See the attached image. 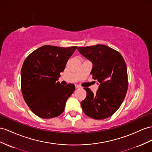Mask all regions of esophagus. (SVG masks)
I'll list each match as a JSON object with an SVG mask.
<instances>
[{"label":"esophagus","mask_w":152,"mask_h":152,"mask_svg":"<svg viewBox=\"0 0 152 152\" xmlns=\"http://www.w3.org/2000/svg\"><path fill=\"white\" fill-rule=\"evenodd\" d=\"M76 88L79 89V88H81V87L79 85H76Z\"/></svg>","instance_id":"1"}]
</instances>
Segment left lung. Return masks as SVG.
<instances>
[{"label":"left lung","instance_id":"left-lung-1","mask_svg":"<svg viewBox=\"0 0 152 152\" xmlns=\"http://www.w3.org/2000/svg\"><path fill=\"white\" fill-rule=\"evenodd\" d=\"M83 56L91 60V75L100 83L94 94L84 88L87 96L81 103L84 113L95 119L109 118L118 110L128 90L127 67L121 54L105 45L77 48Z\"/></svg>","mask_w":152,"mask_h":152}]
</instances>
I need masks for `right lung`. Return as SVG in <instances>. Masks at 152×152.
I'll return each mask as SVG.
<instances>
[{
    "instance_id": "1",
    "label": "right lung",
    "mask_w": 152,
    "mask_h": 152,
    "mask_svg": "<svg viewBox=\"0 0 152 152\" xmlns=\"http://www.w3.org/2000/svg\"><path fill=\"white\" fill-rule=\"evenodd\" d=\"M76 48L43 45L24 60L21 69L22 96L30 110L40 118H53L64 111L75 86H64L57 80Z\"/></svg>"
}]
</instances>
